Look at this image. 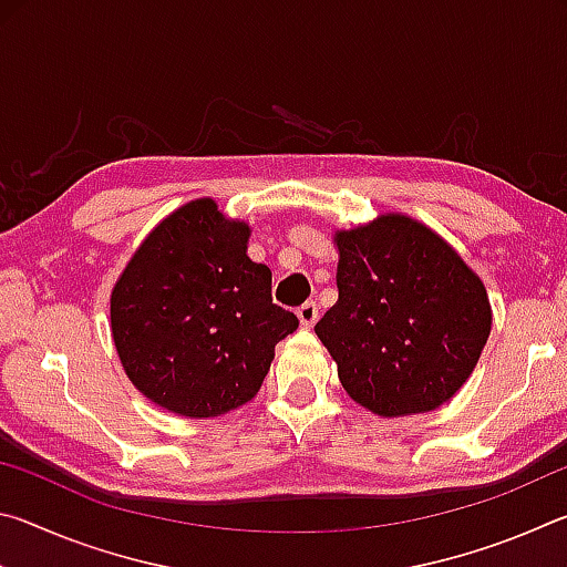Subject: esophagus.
Segmentation results:
<instances>
[{
  "label": "esophagus",
  "instance_id": "obj_1",
  "mask_svg": "<svg viewBox=\"0 0 567 567\" xmlns=\"http://www.w3.org/2000/svg\"><path fill=\"white\" fill-rule=\"evenodd\" d=\"M320 318V307L315 302H305L302 307H297V320H300L302 328H312Z\"/></svg>",
  "mask_w": 567,
  "mask_h": 567
}]
</instances>
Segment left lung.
<instances>
[{
    "instance_id": "1",
    "label": "left lung",
    "mask_w": 567,
    "mask_h": 567,
    "mask_svg": "<svg viewBox=\"0 0 567 567\" xmlns=\"http://www.w3.org/2000/svg\"><path fill=\"white\" fill-rule=\"evenodd\" d=\"M338 302L315 324L348 395L380 417L437 410L473 375L493 310L435 229L402 213L334 233Z\"/></svg>"
}]
</instances>
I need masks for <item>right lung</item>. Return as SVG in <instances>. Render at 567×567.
Here are the masks:
<instances>
[{"label": "right lung", "mask_w": 567, "mask_h": 567, "mask_svg": "<svg viewBox=\"0 0 567 567\" xmlns=\"http://www.w3.org/2000/svg\"><path fill=\"white\" fill-rule=\"evenodd\" d=\"M249 225L213 197L167 215L130 257L110 328L132 385L182 417L225 415L257 395L297 318L272 305V272L247 257Z\"/></svg>", "instance_id": "1"}]
</instances>
